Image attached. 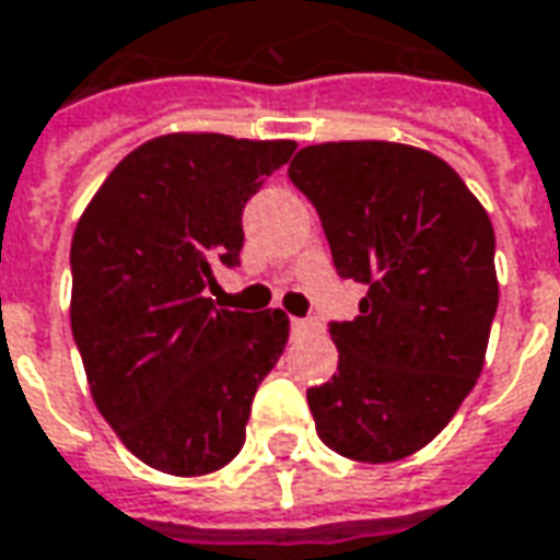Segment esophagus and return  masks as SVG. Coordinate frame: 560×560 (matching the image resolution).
Here are the masks:
<instances>
[{
    "label": "esophagus",
    "instance_id": "esophagus-1",
    "mask_svg": "<svg viewBox=\"0 0 560 560\" xmlns=\"http://www.w3.org/2000/svg\"><path fill=\"white\" fill-rule=\"evenodd\" d=\"M289 329H292V336H307V332L314 329V324H311V320H302V317H292Z\"/></svg>",
    "mask_w": 560,
    "mask_h": 560
}]
</instances>
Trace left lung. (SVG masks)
<instances>
[{"label": "left lung", "mask_w": 560, "mask_h": 560, "mask_svg": "<svg viewBox=\"0 0 560 560\" xmlns=\"http://www.w3.org/2000/svg\"><path fill=\"white\" fill-rule=\"evenodd\" d=\"M289 178L324 221L339 277L366 287L358 317L329 324L339 373L307 388L317 434L354 463H397L481 376L499 305L490 215L441 156L394 141L311 144Z\"/></svg>", "instance_id": "obj_1"}]
</instances>
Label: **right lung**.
Listing matches in <instances>:
<instances>
[{"label": "right lung", "mask_w": 560, "mask_h": 560, "mask_svg": "<svg viewBox=\"0 0 560 560\" xmlns=\"http://www.w3.org/2000/svg\"><path fill=\"white\" fill-rule=\"evenodd\" d=\"M295 141L172 131L97 187L70 246V326L95 407L150 468L197 478L240 453L261 378L289 339L273 307H215L236 268L243 206Z\"/></svg>", "instance_id": "obj_1"}]
</instances>
